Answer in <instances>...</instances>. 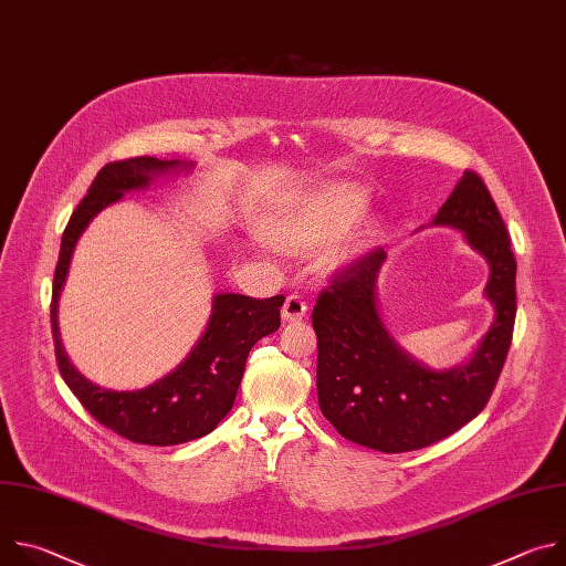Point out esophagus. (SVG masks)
<instances>
[{"label": "esophagus", "instance_id": "1", "mask_svg": "<svg viewBox=\"0 0 566 566\" xmlns=\"http://www.w3.org/2000/svg\"><path fill=\"white\" fill-rule=\"evenodd\" d=\"M304 315H306V302L297 293L289 295L282 304V317L284 319H302Z\"/></svg>", "mask_w": 566, "mask_h": 566}]
</instances>
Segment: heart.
Masks as SVG:
<instances>
[{
  "instance_id": "heart-1",
  "label": "heart",
  "mask_w": 566,
  "mask_h": 566,
  "mask_svg": "<svg viewBox=\"0 0 566 566\" xmlns=\"http://www.w3.org/2000/svg\"><path fill=\"white\" fill-rule=\"evenodd\" d=\"M367 206V190L360 186H338L322 197L271 214L264 234L289 251H304L340 234ZM367 230L365 237H371Z\"/></svg>"
}]
</instances>
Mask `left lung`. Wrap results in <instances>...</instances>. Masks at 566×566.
I'll return each instance as SVG.
<instances>
[{
    "instance_id": "8db88e82",
    "label": "left lung",
    "mask_w": 566,
    "mask_h": 566,
    "mask_svg": "<svg viewBox=\"0 0 566 566\" xmlns=\"http://www.w3.org/2000/svg\"><path fill=\"white\" fill-rule=\"evenodd\" d=\"M432 226L461 230L491 266L483 293L495 319L468 363L430 369L389 336L376 302L387 258L380 249L338 273L311 315L322 415L345 439L387 454L421 450L472 421L486 408L513 340L517 262L504 219L476 172H463Z\"/></svg>"
}]
</instances>
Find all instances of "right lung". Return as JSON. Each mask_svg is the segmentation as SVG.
I'll return each mask as SVG.
<instances>
[{"label":"right lung","instance_id":"obj_1","mask_svg":"<svg viewBox=\"0 0 566 566\" xmlns=\"http://www.w3.org/2000/svg\"><path fill=\"white\" fill-rule=\"evenodd\" d=\"M190 168L188 160H160L154 156L107 164L64 228L53 275L51 332L64 382L98 423L145 446H179L206 437L219 426L232 410L249 352L258 340L280 329V306L284 304V295L255 300L239 293H217L206 332L195 349L175 371L145 389H105L71 365L60 340L57 300L80 234L101 210L120 201L125 192L143 190L158 177Z\"/></svg>","mask_w":566,"mask_h":566}]
</instances>
